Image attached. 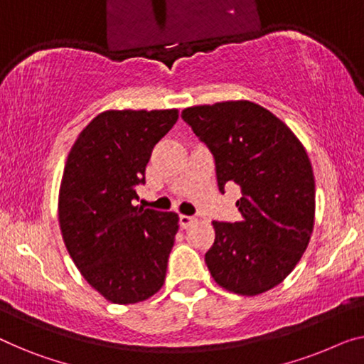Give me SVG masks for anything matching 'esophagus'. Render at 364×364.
I'll return each mask as SVG.
<instances>
[{
    "label": "esophagus",
    "mask_w": 364,
    "mask_h": 364,
    "mask_svg": "<svg viewBox=\"0 0 364 364\" xmlns=\"http://www.w3.org/2000/svg\"><path fill=\"white\" fill-rule=\"evenodd\" d=\"M194 222H196V217H193V215H184V214L180 215V225H181V229H188V227L193 225Z\"/></svg>",
    "instance_id": "34e87169"
}]
</instances>
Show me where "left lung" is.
Segmentation results:
<instances>
[{
	"label": "left lung",
	"instance_id": "left-lung-1",
	"mask_svg": "<svg viewBox=\"0 0 364 364\" xmlns=\"http://www.w3.org/2000/svg\"><path fill=\"white\" fill-rule=\"evenodd\" d=\"M181 117L214 155L220 193L227 183L242 189V219L213 222L210 276L235 294L267 292L296 268L311 240L316 181L307 151L281 119L252 101L186 107Z\"/></svg>",
	"mask_w": 364,
	"mask_h": 364
}]
</instances>
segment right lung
Segmentation results:
<instances>
[{
    "mask_svg": "<svg viewBox=\"0 0 364 364\" xmlns=\"http://www.w3.org/2000/svg\"><path fill=\"white\" fill-rule=\"evenodd\" d=\"M178 109L105 111L70 150L58 194L65 247L91 287L114 304L149 299L165 283L176 213L134 205L151 150Z\"/></svg>",
    "mask_w": 364,
    "mask_h": 364,
    "instance_id": "add662e5",
    "label": "right lung"
}]
</instances>
